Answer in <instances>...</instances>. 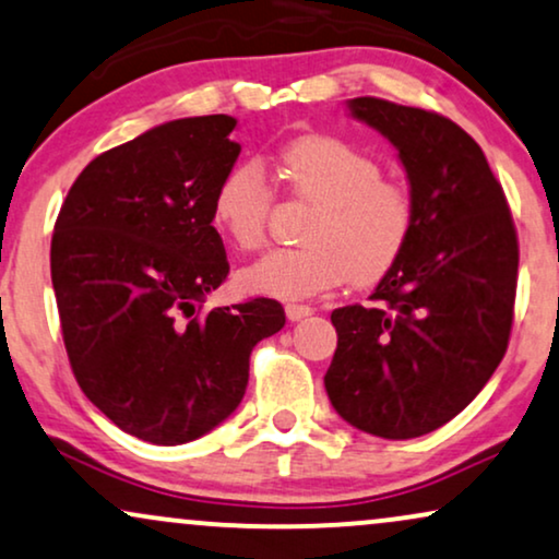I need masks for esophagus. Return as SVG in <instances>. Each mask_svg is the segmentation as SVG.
Wrapping results in <instances>:
<instances>
[{
    "instance_id": "34e87169",
    "label": "esophagus",
    "mask_w": 559,
    "mask_h": 559,
    "mask_svg": "<svg viewBox=\"0 0 559 559\" xmlns=\"http://www.w3.org/2000/svg\"><path fill=\"white\" fill-rule=\"evenodd\" d=\"M285 313H287L289 321H300V318H308L310 313H313V308L302 306V302H287Z\"/></svg>"
}]
</instances>
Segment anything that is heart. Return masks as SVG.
Instances as JSON below:
<instances>
[{
    "mask_svg": "<svg viewBox=\"0 0 559 559\" xmlns=\"http://www.w3.org/2000/svg\"><path fill=\"white\" fill-rule=\"evenodd\" d=\"M293 198L316 205L302 249L272 251L238 274L243 289L300 300L352 280L367 287L393 270L416 226L403 179L385 177L374 156L336 135H300L280 154ZM274 192L257 164H238L217 185L213 221L236 249L266 243Z\"/></svg>",
    "mask_w": 559,
    "mask_h": 559,
    "instance_id": "obj_1",
    "label": "heart"
}]
</instances>
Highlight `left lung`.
<instances>
[{
	"mask_svg": "<svg viewBox=\"0 0 559 559\" xmlns=\"http://www.w3.org/2000/svg\"><path fill=\"white\" fill-rule=\"evenodd\" d=\"M349 107L401 154L416 226L369 306L331 313L338 344L323 380L344 421L416 439L465 411L501 365L519 236L501 182L456 122L374 97Z\"/></svg>",
	"mask_w": 559,
	"mask_h": 559,
	"instance_id": "obj_1",
	"label": "left lung"
}]
</instances>
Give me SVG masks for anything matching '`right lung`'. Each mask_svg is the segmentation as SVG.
I'll return each instance as SVG.
<instances>
[{
    "label": "right lung",
    "mask_w": 559,
    "mask_h": 559,
    "mask_svg": "<svg viewBox=\"0 0 559 559\" xmlns=\"http://www.w3.org/2000/svg\"><path fill=\"white\" fill-rule=\"evenodd\" d=\"M236 120L166 122L92 158L50 238L61 336L84 395L130 437L185 444L238 408L253 346L285 325L270 297L205 310L230 264L213 228Z\"/></svg>",
    "instance_id": "right-lung-1"
}]
</instances>
